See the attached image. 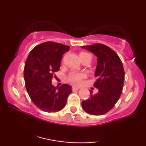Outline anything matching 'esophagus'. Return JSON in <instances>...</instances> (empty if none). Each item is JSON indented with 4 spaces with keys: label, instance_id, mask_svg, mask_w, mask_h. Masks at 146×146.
Returning <instances> with one entry per match:
<instances>
[{
    "label": "esophagus",
    "instance_id": "esophagus-1",
    "mask_svg": "<svg viewBox=\"0 0 146 146\" xmlns=\"http://www.w3.org/2000/svg\"><path fill=\"white\" fill-rule=\"evenodd\" d=\"M80 89V87L77 86H72V90H77Z\"/></svg>",
    "mask_w": 146,
    "mask_h": 146
}]
</instances>
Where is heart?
I'll return each mask as SVG.
<instances>
[{
  "mask_svg": "<svg viewBox=\"0 0 146 146\" xmlns=\"http://www.w3.org/2000/svg\"><path fill=\"white\" fill-rule=\"evenodd\" d=\"M88 54H89L82 52L80 53V58L83 56L88 55ZM84 77H85L84 74L78 73V72H72L70 74L68 78V80L70 82H71L78 84L82 80Z\"/></svg>",
  "mask_w": 146,
  "mask_h": 146,
  "instance_id": "obj_1",
  "label": "heart"
}]
</instances>
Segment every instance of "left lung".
Masks as SVG:
<instances>
[{
  "label": "left lung",
  "mask_w": 146,
  "mask_h": 146,
  "mask_svg": "<svg viewBox=\"0 0 146 146\" xmlns=\"http://www.w3.org/2000/svg\"><path fill=\"white\" fill-rule=\"evenodd\" d=\"M97 57L94 76L97 80L94 86L98 90L96 94L90 92L89 98L82 101V106L86 112L100 115L108 112L120 97L124 82V70L118 55L102 44L82 46Z\"/></svg>",
  "instance_id": "obj_1"
}]
</instances>
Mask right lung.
Instances as JSON below:
<instances>
[{
	"instance_id": "obj_1",
	"label": "right lung",
	"mask_w": 146,
	"mask_h": 146,
	"mask_svg": "<svg viewBox=\"0 0 146 146\" xmlns=\"http://www.w3.org/2000/svg\"><path fill=\"white\" fill-rule=\"evenodd\" d=\"M69 46L46 42L32 50L25 62L24 78L27 92L36 107L46 112L61 110L72 92L71 86L58 88L52 84L54 73L58 71L61 60Z\"/></svg>"
}]
</instances>
